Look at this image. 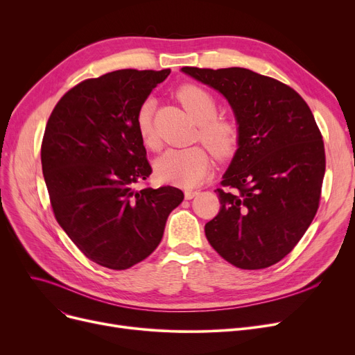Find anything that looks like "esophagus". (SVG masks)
<instances>
[{
  "label": "esophagus",
  "instance_id": "esophagus-1",
  "mask_svg": "<svg viewBox=\"0 0 355 355\" xmlns=\"http://www.w3.org/2000/svg\"><path fill=\"white\" fill-rule=\"evenodd\" d=\"M185 198L187 200H191V198H194V197H197L198 194H200V191L198 190H185Z\"/></svg>",
  "mask_w": 355,
  "mask_h": 355
}]
</instances>
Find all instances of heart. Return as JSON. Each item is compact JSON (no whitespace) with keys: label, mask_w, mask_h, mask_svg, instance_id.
<instances>
[{"label":"heart","mask_w":355,"mask_h":355,"mask_svg":"<svg viewBox=\"0 0 355 355\" xmlns=\"http://www.w3.org/2000/svg\"><path fill=\"white\" fill-rule=\"evenodd\" d=\"M177 99L184 109L198 122L197 137L218 158H230L239 148L240 130L236 122L218 118V103L211 93L198 85L187 83L177 89ZM154 102L146 99L137 110L135 123L142 142L148 148L157 146L153 123ZM211 164L209 151L201 145L190 148H171L155 162L159 180L174 182L182 187H194L206 177Z\"/></svg>","instance_id":"heart-1"}]
</instances>
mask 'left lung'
I'll list each match as a JSON object with an SVG mask.
<instances>
[{
	"label": "left lung",
	"instance_id": "left-lung-1",
	"mask_svg": "<svg viewBox=\"0 0 355 355\" xmlns=\"http://www.w3.org/2000/svg\"><path fill=\"white\" fill-rule=\"evenodd\" d=\"M181 70L229 101L240 130L220 182L228 190H214L220 211L204 227L209 243L236 268H269L292 252L320 207L321 130L300 93L273 78L243 67Z\"/></svg>",
	"mask_w": 355,
	"mask_h": 355
}]
</instances>
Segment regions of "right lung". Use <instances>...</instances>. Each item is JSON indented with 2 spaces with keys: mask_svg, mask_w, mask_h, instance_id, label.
Wrapping results in <instances>:
<instances>
[{
  "mask_svg": "<svg viewBox=\"0 0 355 355\" xmlns=\"http://www.w3.org/2000/svg\"><path fill=\"white\" fill-rule=\"evenodd\" d=\"M170 69H123L86 79L54 106L42 142L50 204L79 250L103 268L125 270L151 254L181 190H135L153 168L135 116Z\"/></svg>",
  "mask_w": 355,
  "mask_h": 355,
  "instance_id": "1",
  "label": "right lung"
}]
</instances>
